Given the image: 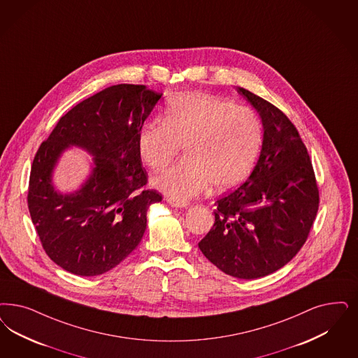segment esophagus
Masks as SVG:
<instances>
[{
	"label": "esophagus",
	"instance_id": "obj_1",
	"mask_svg": "<svg viewBox=\"0 0 358 358\" xmlns=\"http://www.w3.org/2000/svg\"><path fill=\"white\" fill-rule=\"evenodd\" d=\"M168 202H169V205H171L172 208H176V209H184V208L189 206L187 202H178V201H173V199H169Z\"/></svg>",
	"mask_w": 358,
	"mask_h": 358
}]
</instances>
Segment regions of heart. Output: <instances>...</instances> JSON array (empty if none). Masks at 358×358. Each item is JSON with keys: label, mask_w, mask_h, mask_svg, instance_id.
I'll list each match as a JSON object with an SVG mask.
<instances>
[{"label": "heart", "mask_w": 358, "mask_h": 358, "mask_svg": "<svg viewBox=\"0 0 358 358\" xmlns=\"http://www.w3.org/2000/svg\"><path fill=\"white\" fill-rule=\"evenodd\" d=\"M263 141L251 108L205 92H186L168 103L162 123L144 124L137 136L140 159L153 171L184 148V160L155 178L165 196L186 202L210 184L218 192L242 184L255 166Z\"/></svg>", "instance_id": "1"}]
</instances>
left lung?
Segmentation results:
<instances>
[{
    "instance_id": "8db88e82",
    "label": "left lung",
    "mask_w": 358,
    "mask_h": 358,
    "mask_svg": "<svg viewBox=\"0 0 358 358\" xmlns=\"http://www.w3.org/2000/svg\"><path fill=\"white\" fill-rule=\"evenodd\" d=\"M235 90L259 113V159L242 185L215 202V222L198 247L224 273L258 279L282 268L306 243L319 189L295 125L267 100Z\"/></svg>"
}]
</instances>
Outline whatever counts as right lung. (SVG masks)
<instances>
[{
  "instance_id": "add662e5",
  "label": "right lung",
  "mask_w": 358,
  "mask_h": 358,
  "mask_svg": "<svg viewBox=\"0 0 358 358\" xmlns=\"http://www.w3.org/2000/svg\"><path fill=\"white\" fill-rule=\"evenodd\" d=\"M162 96L137 85L111 86L59 119L31 165L27 206L50 259L79 276L110 271L140 243L149 206L161 202L147 184L137 136ZM71 146L93 156L92 171L74 192L62 194L52 176Z\"/></svg>"
}]
</instances>
